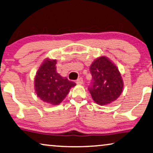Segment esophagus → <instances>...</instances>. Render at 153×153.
<instances>
[{"label": "esophagus", "instance_id": "obj_1", "mask_svg": "<svg viewBox=\"0 0 153 153\" xmlns=\"http://www.w3.org/2000/svg\"><path fill=\"white\" fill-rule=\"evenodd\" d=\"M76 83H77V84H78V85H81V84H83V79L82 78V77H79V78L77 79Z\"/></svg>", "mask_w": 153, "mask_h": 153}]
</instances>
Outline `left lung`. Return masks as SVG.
Here are the masks:
<instances>
[{
    "instance_id": "8db88e82",
    "label": "left lung",
    "mask_w": 153,
    "mask_h": 153,
    "mask_svg": "<svg viewBox=\"0 0 153 153\" xmlns=\"http://www.w3.org/2000/svg\"><path fill=\"white\" fill-rule=\"evenodd\" d=\"M90 71L92 83L88 90L94 102L104 106L117 100L124 81L117 66L105 56H101L91 64Z\"/></svg>"
}]
</instances>
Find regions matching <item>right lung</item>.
Listing matches in <instances>:
<instances>
[{"label": "right lung", "instance_id": "right-lung-1", "mask_svg": "<svg viewBox=\"0 0 153 153\" xmlns=\"http://www.w3.org/2000/svg\"><path fill=\"white\" fill-rule=\"evenodd\" d=\"M56 60L46 58L41 64L34 78L37 96L44 102L58 105L76 84L63 77L56 71Z\"/></svg>", "mask_w": 153, "mask_h": 153}]
</instances>
